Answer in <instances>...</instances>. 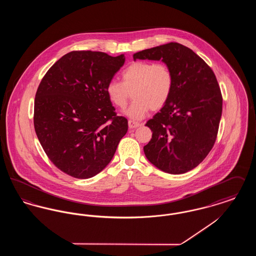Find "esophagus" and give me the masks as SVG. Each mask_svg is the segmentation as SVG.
Here are the masks:
<instances>
[{
	"instance_id": "34e87169",
	"label": "esophagus",
	"mask_w": 256,
	"mask_h": 256,
	"mask_svg": "<svg viewBox=\"0 0 256 256\" xmlns=\"http://www.w3.org/2000/svg\"><path fill=\"white\" fill-rule=\"evenodd\" d=\"M140 126H141V124H140L139 122H134V121H132V120L128 121V128H130V130H135V128H139Z\"/></svg>"
}]
</instances>
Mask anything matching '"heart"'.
Segmentation results:
<instances>
[{
    "label": "heart",
    "instance_id": "1",
    "mask_svg": "<svg viewBox=\"0 0 256 256\" xmlns=\"http://www.w3.org/2000/svg\"><path fill=\"white\" fill-rule=\"evenodd\" d=\"M174 87V76L165 63L136 61L122 73V82L110 80L106 91L110 102L122 110L130 94L132 104L124 110V115L132 120H142L150 110H161L169 100Z\"/></svg>",
    "mask_w": 256,
    "mask_h": 256
}]
</instances>
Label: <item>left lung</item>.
<instances>
[{
  "instance_id": "left-lung-1",
  "label": "left lung",
  "mask_w": 256,
  "mask_h": 256,
  "mask_svg": "<svg viewBox=\"0 0 256 256\" xmlns=\"http://www.w3.org/2000/svg\"><path fill=\"white\" fill-rule=\"evenodd\" d=\"M170 67L174 87L167 104L146 122L152 136L148 160L172 174L187 172L206 158L217 138L222 98L211 68L193 50L170 42L134 54Z\"/></svg>"
}]
</instances>
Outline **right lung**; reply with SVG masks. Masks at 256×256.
Returning <instances> with one entry per match:
<instances>
[{
    "instance_id": "1",
    "label": "right lung",
    "mask_w": 256,
    "mask_h": 256,
    "mask_svg": "<svg viewBox=\"0 0 256 256\" xmlns=\"http://www.w3.org/2000/svg\"><path fill=\"white\" fill-rule=\"evenodd\" d=\"M124 56L74 50L56 61L42 78L34 100V128L50 160L80 180L96 176L113 158L128 132L106 88Z\"/></svg>"
}]
</instances>
